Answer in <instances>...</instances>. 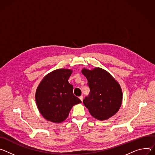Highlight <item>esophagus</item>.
I'll return each instance as SVG.
<instances>
[{"label": "esophagus", "mask_w": 155, "mask_h": 155, "mask_svg": "<svg viewBox=\"0 0 155 155\" xmlns=\"http://www.w3.org/2000/svg\"><path fill=\"white\" fill-rule=\"evenodd\" d=\"M79 98H80V100H81V101H82V100H83V96H82V95L80 96V97H79Z\"/></svg>", "instance_id": "34e87169"}]
</instances>
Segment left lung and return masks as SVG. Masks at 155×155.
<instances>
[{
	"label": "left lung",
	"instance_id": "left-lung-1",
	"mask_svg": "<svg viewBox=\"0 0 155 155\" xmlns=\"http://www.w3.org/2000/svg\"><path fill=\"white\" fill-rule=\"evenodd\" d=\"M82 74L87 79L89 94L83 100L91 114L99 120H105L115 114L121 107V88L105 70L100 68L89 70L84 68Z\"/></svg>",
	"mask_w": 155,
	"mask_h": 155
}]
</instances>
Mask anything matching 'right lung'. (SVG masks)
I'll use <instances>...</instances> for the list:
<instances>
[{"mask_svg":"<svg viewBox=\"0 0 155 155\" xmlns=\"http://www.w3.org/2000/svg\"><path fill=\"white\" fill-rule=\"evenodd\" d=\"M72 70L59 69L48 74L41 82L36 93L38 108L48 121H63L72 107L81 103L74 95L73 85L68 82Z\"/></svg>","mask_w":155,"mask_h":155,"instance_id":"obj_1","label":"right lung"}]
</instances>
